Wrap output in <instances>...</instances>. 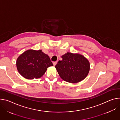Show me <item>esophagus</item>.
Masks as SVG:
<instances>
[{"mask_svg":"<svg viewBox=\"0 0 120 120\" xmlns=\"http://www.w3.org/2000/svg\"><path fill=\"white\" fill-rule=\"evenodd\" d=\"M53 65H54V66H55L56 65V64L57 63V61H54V62H53Z\"/></svg>","mask_w":120,"mask_h":120,"instance_id":"1","label":"esophagus"}]
</instances>
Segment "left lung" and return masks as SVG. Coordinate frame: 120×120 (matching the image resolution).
I'll return each mask as SVG.
<instances>
[{
	"mask_svg": "<svg viewBox=\"0 0 120 120\" xmlns=\"http://www.w3.org/2000/svg\"><path fill=\"white\" fill-rule=\"evenodd\" d=\"M55 68L60 78L70 83H77L84 79L90 71V63L83 56L67 52L61 56Z\"/></svg>",
	"mask_w": 120,
	"mask_h": 120,
	"instance_id": "1",
	"label": "left lung"
}]
</instances>
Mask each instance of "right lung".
Instances as JSON below:
<instances>
[{
    "instance_id": "obj_1",
    "label": "right lung",
    "mask_w": 120,
    "mask_h": 120,
    "mask_svg": "<svg viewBox=\"0 0 120 120\" xmlns=\"http://www.w3.org/2000/svg\"><path fill=\"white\" fill-rule=\"evenodd\" d=\"M17 69L25 78L34 79L41 78L47 68L53 66L49 57L41 50H28L20 55L17 60Z\"/></svg>"
}]
</instances>
